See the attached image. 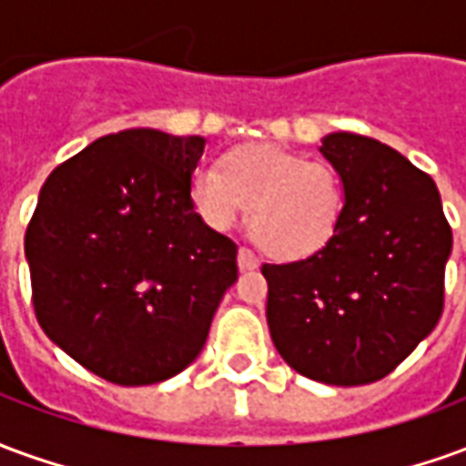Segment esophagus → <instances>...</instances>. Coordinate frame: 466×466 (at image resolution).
I'll return each instance as SVG.
<instances>
[{
    "instance_id": "1",
    "label": "esophagus",
    "mask_w": 466,
    "mask_h": 466,
    "mask_svg": "<svg viewBox=\"0 0 466 466\" xmlns=\"http://www.w3.org/2000/svg\"><path fill=\"white\" fill-rule=\"evenodd\" d=\"M237 264H239L242 272H249V269H257V267H259V257H257L252 249H244L242 247V249L237 252Z\"/></svg>"
}]
</instances>
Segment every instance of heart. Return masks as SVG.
<instances>
[{"instance_id": "b5f03b06", "label": "heart", "mask_w": 466, "mask_h": 466, "mask_svg": "<svg viewBox=\"0 0 466 466\" xmlns=\"http://www.w3.org/2000/svg\"><path fill=\"white\" fill-rule=\"evenodd\" d=\"M192 202L204 222L227 232L247 213V229L264 252L279 259L312 257L339 229L342 177L329 162L304 159L272 144L232 149L192 174Z\"/></svg>"}]
</instances>
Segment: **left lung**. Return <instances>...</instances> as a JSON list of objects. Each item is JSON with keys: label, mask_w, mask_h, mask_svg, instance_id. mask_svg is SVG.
I'll return each mask as SVG.
<instances>
[{"label": "left lung", "mask_w": 466, "mask_h": 466, "mask_svg": "<svg viewBox=\"0 0 466 466\" xmlns=\"http://www.w3.org/2000/svg\"><path fill=\"white\" fill-rule=\"evenodd\" d=\"M319 152L342 177V222L312 257L264 264L267 324L292 370L357 387L397 370L437 327L451 229L430 174L387 144L334 132Z\"/></svg>", "instance_id": "8db88e82"}]
</instances>
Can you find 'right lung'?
<instances>
[{
    "label": "right lung",
    "mask_w": 466,
    "mask_h": 466,
    "mask_svg": "<svg viewBox=\"0 0 466 466\" xmlns=\"http://www.w3.org/2000/svg\"><path fill=\"white\" fill-rule=\"evenodd\" d=\"M204 137L106 134L59 164L26 227L36 319L96 377L142 387L202 351L237 244L192 202Z\"/></svg>",
    "instance_id": "obj_1"
}]
</instances>
